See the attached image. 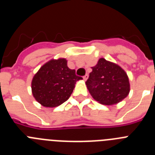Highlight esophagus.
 Segmentation results:
<instances>
[{"label":"esophagus","mask_w":155,"mask_h":155,"mask_svg":"<svg viewBox=\"0 0 155 155\" xmlns=\"http://www.w3.org/2000/svg\"><path fill=\"white\" fill-rule=\"evenodd\" d=\"M87 78H88V75L86 74V75H84V77H83V79H84V81H86L87 79Z\"/></svg>","instance_id":"1"}]
</instances>
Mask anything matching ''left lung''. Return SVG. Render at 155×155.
Here are the masks:
<instances>
[{
  "label": "left lung",
  "mask_w": 155,
  "mask_h": 155,
  "mask_svg": "<svg viewBox=\"0 0 155 155\" xmlns=\"http://www.w3.org/2000/svg\"><path fill=\"white\" fill-rule=\"evenodd\" d=\"M86 81L87 88L94 100L110 105L121 102L129 94L130 82L123 68L100 58Z\"/></svg>",
  "instance_id": "obj_1"
}]
</instances>
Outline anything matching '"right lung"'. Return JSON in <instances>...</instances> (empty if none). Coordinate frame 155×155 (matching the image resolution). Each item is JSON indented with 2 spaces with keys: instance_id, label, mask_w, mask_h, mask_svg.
Instances as JSON below:
<instances>
[{
  "instance_id": "1",
  "label": "right lung",
  "mask_w": 155,
  "mask_h": 155,
  "mask_svg": "<svg viewBox=\"0 0 155 155\" xmlns=\"http://www.w3.org/2000/svg\"><path fill=\"white\" fill-rule=\"evenodd\" d=\"M82 78L68 67L64 58L51 60L42 65L31 81L35 99L45 107H57L66 102L73 92L76 82Z\"/></svg>"
}]
</instances>
